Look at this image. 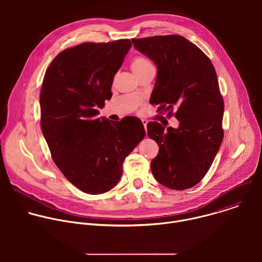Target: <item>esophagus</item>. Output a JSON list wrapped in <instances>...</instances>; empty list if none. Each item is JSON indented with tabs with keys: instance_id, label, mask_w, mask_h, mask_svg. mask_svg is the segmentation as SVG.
<instances>
[{
	"instance_id": "34e87169",
	"label": "esophagus",
	"mask_w": 262,
	"mask_h": 262,
	"mask_svg": "<svg viewBox=\"0 0 262 262\" xmlns=\"http://www.w3.org/2000/svg\"><path fill=\"white\" fill-rule=\"evenodd\" d=\"M142 123H143V125L145 127V130L147 132V123H148V121L146 119H142Z\"/></svg>"
}]
</instances>
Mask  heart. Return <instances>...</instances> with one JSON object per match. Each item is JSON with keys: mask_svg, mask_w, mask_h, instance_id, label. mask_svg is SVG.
Here are the masks:
<instances>
[{"mask_svg": "<svg viewBox=\"0 0 262 262\" xmlns=\"http://www.w3.org/2000/svg\"><path fill=\"white\" fill-rule=\"evenodd\" d=\"M130 66H132L133 71H134L136 74H138V73H140L141 71L147 69L148 67H151V66H154V65H152V63H151L150 61H148L147 59L138 57V58H135V59L132 61Z\"/></svg>", "mask_w": 262, "mask_h": 262, "instance_id": "obj_1", "label": "heart"}]
</instances>
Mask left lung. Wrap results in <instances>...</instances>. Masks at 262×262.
Instances as JSON below:
<instances>
[{
  "label": "left lung",
  "mask_w": 262,
  "mask_h": 262,
  "mask_svg": "<svg viewBox=\"0 0 262 262\" xmlns=\"http://www.w3.org/2000/svg\"><path fill=\"white\" fill-rule=\"evenodd\" d=\"M140 53L157 67V82L150 103L158 111L173 108L179 126L167 129L159 122H149L147 134L159 147L151 162L155 178L172 190L196 185L209 170L222 144L224 100L216 73L209 58L180 35L154 36L132 39Z\"/></svg>",
  "instance_id": "left-lung-1"
}]
</instances>
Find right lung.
<instances>
[{
  "label": "right lung",
  "mask_w": 262,
  "mask_h": 262,
  "mask_svg": "<svg viewBox=\"0 0 262 262\" xmlns=\"http://www.w3.org/2000/svg\"><path fill=\"white\" fill-rule=\"evenodd\" d=\"M130 47L129 39H119L69 48L43 78L40 124L52 158L69 182L90 195L114 188L125 158L145 137L136 117L96 118Z\"/></svg>",
  "instance_id": "right-lung-1"
}]
</instances>
